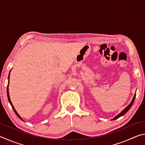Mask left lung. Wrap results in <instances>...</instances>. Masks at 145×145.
Returning a JSON list of instances; mask_svg holds the SVG:
<instances>
[{
    "mask_svg": "<svg viewBox=\"0 0 145 145\" xmlns=\"http://www.w3.org/2000/svg\"><path fill=\"white\" fill-rule=\"evenodd\" d=\"M135 98H136V94H135V95H134V98H133V99H132V102H131V104H130L128 106H127L125 109L123 111H121V112H120V113L118 115V116H116V117L114 118H113L112 119V120H116V119H118V118H120V117H121V116H123V115L126 113V112L129 111V110L130 109V108H131V107H132V104H133V103H134V100H135Z\"/></svg>",
    "mask_w": 145,
    "mask_h": 145,
    "instance_id": "8db88e82",
    "label": "left lung"
}]
</instances>
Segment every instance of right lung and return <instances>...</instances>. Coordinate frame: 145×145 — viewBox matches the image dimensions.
Returning a JSON list of instances; mask_svg holds the SVG:
<instances>
[{
  "instance_id": "add662e5",
  "label": "right lung",
  "mask_w": 145,
  "mask_h": 145,
  "mask_svg": "<svg viewBox=\"0 0 145 145\" xmlns=\"http://www.w3.org/2000/svg\"><path fill=\"white\" fill-rule=\"evenodd\" d=\"M11 72V71H10ZM9 75H10V73H9V76H8V80L9 79ZM8 86H9V82H8V88H7V95H8V101H9V102L10 103V104H11V107H12V108H13V111H14V112H15V114L17 115V116H18L20 119V120H22V121H24V120L22 119V118L19 116V114L17 113V112L16 111V110L14 109V107H13V104H12V103H11V100H10V98H9V89H8Z\"/></svg>"
}]
</instances>
